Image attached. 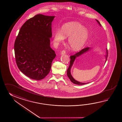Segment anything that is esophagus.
<instances>
[{"label":"esophagus","mask_w":122,"mask_h":122,"mask_svg":"<svg viewBox=\"0 0 122 122\" xmlns=\"http://www.w3.org/2000/svg\"><path fill=\"white\" fill-rule=\"evenodd\" d=\"M66 51H65V50H63V51H62L61 52V54L62 55H65V54H66Z\"/></svg>","instance_id":"1"}]
</instances>
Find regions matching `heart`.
<instances>
[{"label":"heart","mask_w":122,"mask_h":122,"mask_svg":"<svg viewBox=\"0 0 122 122\" xmlns=\"http://www.w3.org/2000/svg\"><path fill=\"white\" fill-rule=\"evenodd\" d=\"M89 34L87 29L77 22H70L62 26L61 31L57 30L55 31L54 41L56 45L68 37L67 42L72 49H81L88 39Z\"/></svg>","instance_id":"1"}]
</instances>
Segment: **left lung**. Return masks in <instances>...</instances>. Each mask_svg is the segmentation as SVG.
<instances>
[{
	"label": "left lung",
	"instance_id": "8db88e82",
	"mask_svg": "<svg viewBox=\"0 0 122 122\" xmlns=\"http://www.w3.org/2000/svg\"><path fill=\"white\" fill-rule=\"evenodd\" d=\"M96 20L97 21V22L99 23V25L100 26H101V24L99 23V21L98 20ZM90 49V47H86L85 48H83L81 50V51H80L79 52H78V53H76L75 55H72V56H70V58H71V61H70V65H69V66L67 70V76H68V77L70 79L71 81L75 84L76 85H84V84H86L87 83H82V82H79L75 80V79L73 78L72 75H71V67L72 66L73 64V63L74 62L75 60V58L77 57H78L79 56H80V55H81L83 54L84 53H86V52L88 51ZM108 50L107 49L106 50V60L107 59V57H108Z\"/></svg>",
	"mask_w": 122,
	"mask_h": 122
}]
</instances>
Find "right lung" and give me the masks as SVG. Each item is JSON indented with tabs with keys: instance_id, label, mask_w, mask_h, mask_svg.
Segmentation results:
<instances>
[{
	"instance_id": "obj_1",
	"label": "right lung",
	"mask_w": 122,
	"mask_h": 122,
	"mask_svg": "<svg viewBox=\"0 0 122 122\" xmlns=\"http://www.w3.org/2000/svg\"><path fill=\"white\" fill-rule=\"evenodd\" d=\"M54 16L37 14L21 26L14 47L16 65L25 75L40 80L49 73L55 51L50 47Z\"/></svg>"
}]
</instances>
